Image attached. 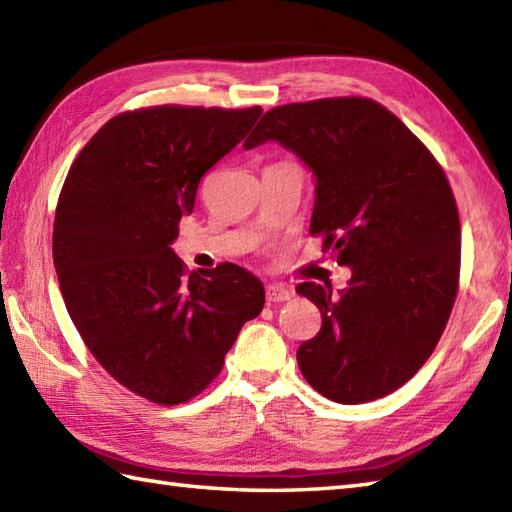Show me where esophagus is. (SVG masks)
Masks as SVG:
<instances>
[{"mask_svg":"<svg viewBox=\"0 0 512 512\" xmlns=\"http://www.w3.org/2000/svg\"><path fill=\"white\" fill-rule=\"evenodd\" d=\"M266 297H268V301L281 303V301H288L292 297V290L284 284H268L266 286Z\"/></svg>","mask_w":512,"mask_h":512,"instance_id":"obj_1","label":"esophagus"}]
</instances>
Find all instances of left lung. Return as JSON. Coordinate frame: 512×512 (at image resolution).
Masks as SVG:
<instances>
[{
    "label": "left lung",
    "mask_w": 512,
    "mask_h": 512,
    "mask_svg": "<svg viewBox=\"0 0 512 512\" xmlns=\"http://www.w3.org/2000/svg\"><path fill=\"white\" fill-rule=\"evenodd\" d=\"M277 140L317 176L310 233L347 288L306 281L297 292L321 310L301 343L308 383L358 405L402 387L447 328L460 281V215L438 160L387 107L363 96L288 103L266 112L244 143Z\"/></svg>",
    "instance_id": "1"
}]
</instances>
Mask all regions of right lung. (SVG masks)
I'll list each match as a JSON object with an SVG mask.
<instances>
[{
    "instance_id": "right-lung-1",
    "label": "right lung",
    "mask_w": 512,
    "mask_h": 512,
    "mask_svg": "<svg viewBox=\"0 0 512 512\" xmlns=\"http://www.w3.org/2000/svg\"><path fill=\"white\" fill-rule=\"evenodd\" d=\"M259 114V105L123 112L63 182L52 257L65 308L105 372L156 405L209 387L242 325L264 308L262 281L246 268L189 273L171 250L202 176Z\"/></svg>"
}]
</instances>
